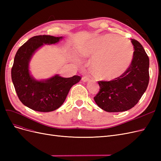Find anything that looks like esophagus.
Instances as JSON below:
<instances>
[{
	"label": "esophagus",
	"mask_w": 161,
	"mask_h": 161,
	"mask_svg": "<svg viewBox=\"0 0 161 161\" xmlns=\"http://www.w3.org/2000/svg\"><path fill=\"white\" fill-rule=\"evenodd\" d=\"M82 81H84V82H86V81H88V80H89V78L88 76H83V77L82 78Z\"/></svg>",
	"instance_id": "1"
}]
</instances>
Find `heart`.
Instances as JSON below:
<instances>
[{"label":"heart","mask_w":161,"mask_h":161,"mask_svg":"<svg viewBox=\"0 0 161 161\" xmlns=\"http://www.w3.org/2000/svg\"><path fill=\"white\" fill-rule=\"evenodd\" d=\"M117 39L118 41H113ZM81 53L92 58L91 68L100 79L110 80L127 70L134 56V47L125 37L106 34L95 39L83 47Z\"/></svg>","instance_id":"obj_1"}]
</instances>
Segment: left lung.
Returning <instances> with one entry per match:
<instances>
[{"mask_svg": "<svg viewBox=\"0 0 161 161\" xmlns=\"http://www.w3.org/2000/svg\"><path fill=\"white\" fill-rule=\"evenodd\" d=\"M134 56L123 75L110 81H98L100 89L94 97L97 105L108 112H121L134 107L147 89L149 58L137 40L131 39Z\"/></svg>", "mask_w": 161, "mask_h": 161, "instance_id": "obj_1", "label": "left lung"}]
</instances>
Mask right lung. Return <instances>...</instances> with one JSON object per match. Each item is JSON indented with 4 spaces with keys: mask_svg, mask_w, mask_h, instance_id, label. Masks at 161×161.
I'll use <instances>...</instances> for the list:
<instances>
[{
    "mask_svg": "<svg viewBox=\"0 0 161 161\" xmlns=\"http://www.w3.org/2000/svg\"><path fill=\"white\" fill-rule=\"evenodd\" d=\"M62 37L36 36L30 38L17 50L11 69V78L21 103L34 111L50 112L64 103L71 87L81 77L63 78L58 75L46 80H37L30 75L29 64L36 51L43 44H54Z\"/></svg>",
    "mask_w": 161,
    "mask_h": 161,
    "instance_id": "add662e5",
    "label": "right lung"
}]
</instances>
